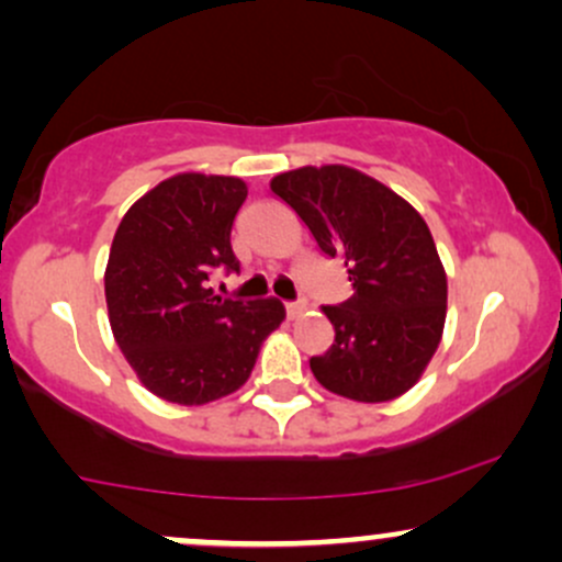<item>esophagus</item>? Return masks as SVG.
I'll use <instances>...</instances> for the list:
<instances>
[{
    "instance_id": "obj_1",
    "label": "esophagus",
    "mask_w": 562,
    "mask_h": 562,
    "mask_svg": "<svg viewBox=\"0 0 562 562\" xmlns=\"http://www.w3.org/2000/svg\"><path fill=\"white\" fill-rule=\"evenodd\" d=\"M285 312H288V317H290V319L301 317V314L306 312V301H293V303H285Z\"/></svg>"
}]
</instances>
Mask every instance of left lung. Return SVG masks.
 I'll use <instances>...</instances> for the list:
<instances>
[{"label":"left lung","mask_w":562,"mask_h":562,"mask_svg":"<svg viewBox=\"0 0 562 562\" xmlns=\"http://www.w3.org/2000/svg\"><path fill=\"white\" fill-rule=\"evenodd\" d=\"M319 250L344 261L353 295L322 306L335 344L312 357L327 391L393 402L420 380L441 344L447 272L425 218L402 195L348 166H301L269 182Z\"/></svg>","instance_id":"8db88e82"}]
</instances>
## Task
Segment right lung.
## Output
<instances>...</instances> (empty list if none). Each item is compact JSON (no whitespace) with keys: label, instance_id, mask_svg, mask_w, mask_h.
I'll return each mask as SVG.
<instances>
[{"label":"right lung","instance_id":"obj_1","mask_svg":"<svg viewBox=\"0 0 562 562\" xmlns=\"http://www.w3.org/2000/svg\"><path fill=\"white\" fill-rule=\"evenodd\" d=\"M248 184L218 173H173L121 218L105 267L108 319L139 383L164 402L200 406L250 378L280 301H229L209 285L237 272L232 222Z\"/></svg>","mask_w":562,"mask_h":562}]
</instances>
